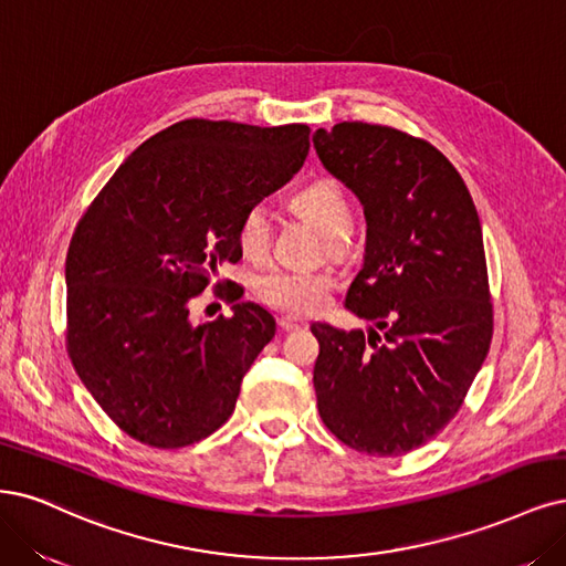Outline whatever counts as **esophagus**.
<instances>
[{"instance_id":"esophagus-1","label":"esophagus","mask_w":566,"mask_h":566,"mask_svg":"<svg viewBox=\"0 0 566 566\" xmlns=\"http://www.w3.org/2000/svg\"><path fill=\"white\" fill-rule=\"evenodd\" d=\"M279 327L283 329V333H295V329H304L306 323L302 318H295V316H281Z\"/></svg>"}]
</instances>
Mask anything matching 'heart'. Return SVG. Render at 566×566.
<instances>
[{"mask_svg":"<svg viewBox=\"0 0 566 566\" xmlns=\"http://www.w3.org/2000/svg\"><path fill=\"white\" fill-rule=\"evenodd\" d=\"M290 208L314 224L327 239V250H346V233L354 222V210L344 187L335 178H318L292 193ZM237 243L248 260H264L271 245L269 218L262 206H250L237 227ZM333 276L325 271H287L271 269L255 283L258 297L276 311L292 316H311L327 304L333 292Z\"/></svg>","mask_w":566,"mask_h":566,"instance_id":"b5f03b06","label":"heart"}]
</instances>
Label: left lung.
Listing matches in <instances>:
<instances>
[{"mask_svg": "<svg viewBox=\"0 0 566 566\" xmlns=\"http://www.w3.org/2000/svg\"><path fill=\"white\" fill-rule=\"evenodd\" d=\"M323 166L365 208V262L346 308L377 329L311 325L327 431L369 457H402L461 409L490 354L494 306L471 191L440 149L391 126L318 128Z\"/></svg>", "mask_w": 566, "mask_h": 566, "instance_id": "8db88e82", "label": "left lung"}]
</instances>
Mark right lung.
<instances>
[{"label": "right lung", "instance_id": "right-lung-1", "mask_svg": "<svg viewBox=\"0 0 566 566\" xmlns=\"http://www.w3.org/2000/svg\"><path fill=\"white\" fill-rule=\"evenodd\" d=\"M306 124L185 119L151 135L97 191L65 260V346L74 373L128 438L157 450L193 444L231 417L243 375L276 321L220 281L233 316L191 323V304L243 252L250 206L295 175Z\"/></svg>", "mask_w": 566, "mask_h": 566}]
</instances>
